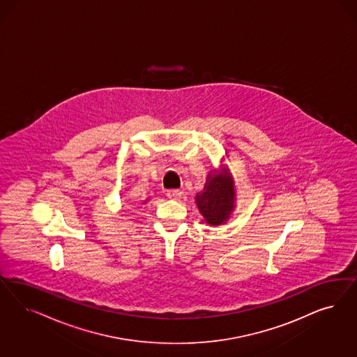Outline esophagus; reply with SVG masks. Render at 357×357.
<instances>
[{
  "label": "esophagus",
  "instance_id": "obj_1",
  "mask_svg": "<svg viewBox=\"0 0 357 357\" xmlns=\"http://www.w3.org/2000/svg\"><path fill=\"white\" fill-rule=\"evenodd\" d=\"M167 197L171 199H180L181 192L178 189H169V190H167Z\"/></svg>",
  "mask_w": 357,
  "mask_h": 357
}]
</instances>
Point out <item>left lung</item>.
Returning a JSON list of instances; mask_svg holds the SVG:
<instances>
[{
	"label": "left lung",
	"instance_id": "1",
	"mask_svg": "<svg viewBox=\"0 0 357 357\" xmlns=\"http://www.w3.org/2000/svg\"><path fill=\"white\" fill-rule=\"evenodd\" d=\"M205 192L197 195V205L207 223L218 226L226 222L234 208V184L227 176H208Z\"/></svg>",
	"mask_w": 357,
	"mask_h": 357
}]
</instances>
